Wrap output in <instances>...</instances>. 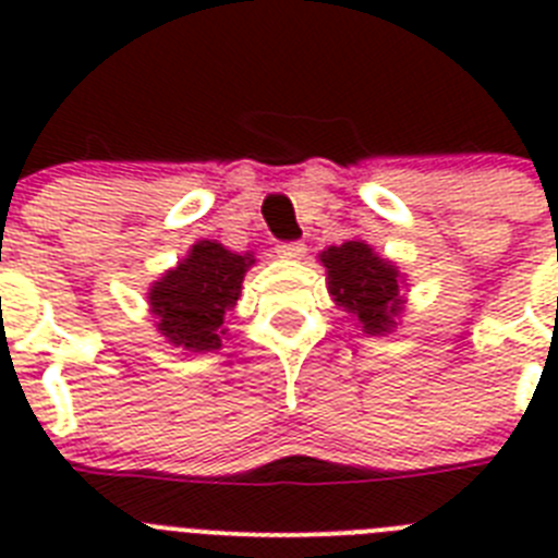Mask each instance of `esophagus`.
<instances>
[{
	"label": "esophagus",
	"mask_w": 558,
	"mask_h": 558,
	"mask_svg": "<svg viewBox=\"0 0 558 558\" xmlns=\"http://www.w3.org/2000/svg\"><path fill=\"white\" fill-rule=\"evenodd\" d=\"M276 251H279V256H282V259H302L304 254H307V245L304 243H279L276 245Z\"/></svg>",
	"instance_id": "1"
}]
</instances>
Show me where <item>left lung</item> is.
Listing matches in <instances>:
<instances>
[{
	"label": "left lung",
	"instance_id": "8db88e82",
	"mask_svg": "<svg viewBox=\"0 0 558 558\" xmlns=\"http://www.w3.org/2000/svg\"><path fill=\"white\" fill-rule=\"evenodd\" d=\"M327 268V290L360 332L391 335L405 313L408 282L397 263L379 256L366 240L327 245L318 254Z\"/></svg>",
	"mask_w": 558,
	"mask_h": 558
}]
</instances>
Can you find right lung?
<instances>
[{
  "mask_svg": "<svg viewBox=\"0 0 558 558\" xmlns=\"http://www.w3.org/2000/svg\"><path fill=\"white\" fill-rule=\"evenodd\" d=\"M254 251L236 254L218 240H198L147 288L153 327L181 352H218L229 340L226 313L236 304Z\"/></svg>",
  "mask_w": 558,
  "mask_h": 558,
  "instance_id": "add662e5",
  "label": "right lung"
}]
</instances>
